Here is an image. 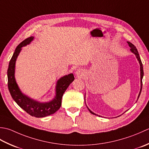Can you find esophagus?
<instances>
[{
	"instance_id": "esophagus-1",
	"label": "esophagus",
	"mask_w": 149,
	"mask_h": 149,
	"mask_svg": "<svg viewBox=\"0 0 149 149\" xmlns=\"http://www.w3.org/2000/svg\"><path fill=\"white\" fill-rule=\"evenodd\" d=\"M75 73H76V75H77V77H80V78L84 77V76L85 75V72H84V71L82 69H77Z\"/></svg>"
}]
</instances>
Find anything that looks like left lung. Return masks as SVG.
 Returning <instances> with one entry per match:
<instances>
[{
    "mask_svg": "<svg viewBox=\"0 0 149 149\" xmlns=\"http://www.w3.org/2000/svg\"><path fill=\"white\" fill-rule=\"evenodd\" d=\"M127 43H128L129 47H130V51H131V52H132L133 53H134L136 58H137L138 60L139 61V64H140V76H141V89H140V91H139V95H138V100L139 98V96H140V94H141V89H142V79H143V64H142V62H141V60L140 59V57H139V53H138V51L137 50V49H136V47L134 46V45H133L132 43H130V42H127ZM88 108V107H87ZM88 109H89V111H90V113L93 114H95V115H96V116H98V114H96L95 113H93V112L90 110V109L88 108Z\"/></svg>",
    "mask_w": 149,
    "mask_h": 149,
    "instance_id": "left-lung-1",
    "label": "left lung"
}]
</instances>
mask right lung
I'll return each mask as SVG.
<instances>
[{
  "label": "right lung",
  "instance_id": "right-lung-1",
  "mask_svg": "<svg viewBox=\"0 0 149 149\" xmlns=\"http://www.w3.org/2000/svg\"><path fill=\"white\" fill-rule=\"evenodd\" d=\"M34 37L30 36L18 45L10 60L8 69V86L11 96L15 102L27 113L36 118H43L54 114L60 109L62 104L63 93L72 81L74 80L73 74H69L60 78L56 86V96L49 102L40 103L24 95L20 91L15 78V68L17 58L22 47L29 44Z\"/></svg>",
  "mask_w": 149,
  "mask_h": 149
}]
</instances>
